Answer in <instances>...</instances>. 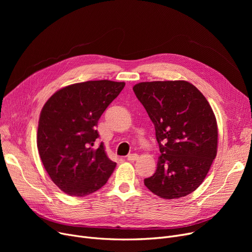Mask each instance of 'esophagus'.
I'll return each instance as SVG.
<instances>
[{
	"label": "esophagus",
	"instance_id": "esophagus-1",
	"mask_svg": "<svg viewBox=\"0 0 252 252\" xmlns=\"http://www.w3.org/2000/svg\"><path fill=\"white\" fill-rule=\"evenodd\" d=\"M139 158V155L137 153H133V154H129L127 155V160H130V161H135L137 160Z\"/></svg>",
	"mask_w": 252,
	"mask_h": 252
}]
</instances>
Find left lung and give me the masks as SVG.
<instances>
[{
	"mask_svg": "<svg viewBox=\"0 0 252 252\" xmlns=\"http://www.w3.org/2000/svg\"><path fill=\"white\" fill-rule=\"evenodd\" d=\"M133 90L154 125L161 153L145 186L166 200L192 193L218 151L217 119L208 101L186 81L145 82Z\"/></svg>",
	"mask_w": 252,
	"mask_h": 252,
	"instance_id": "left-lung-1",
	"label": "left lung"
}]
</instances>
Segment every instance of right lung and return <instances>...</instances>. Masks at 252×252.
<instances>
[{"label":"right lung","mask_w":252,"mask_h":252,"mask_svg":"<svg viewBox=\"0 0 252 252\" xmlns=\"http://www.w3.org/2000/svg\"><path fill=\"white\" fill-rule=\"evenodd\" d=\"M126 84L89 81L57 91L39 114L36 144L51 180L64 193L83 197L107 183L116 163L103 144L94 148L99 137L96 126L109 104Z\"/></svg>","instance_id":"add662e5"}]
</instances>
